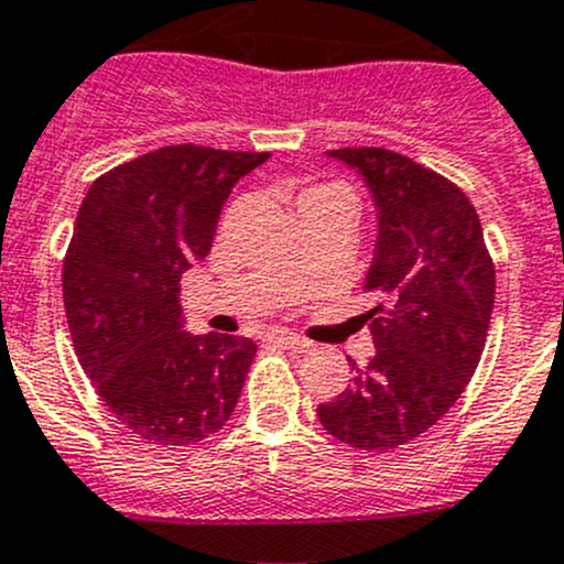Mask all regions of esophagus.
Returning a JSON list of instances; mask_svg holds the SVG:
<instances>
[{"label":"esophagus","mask_w":564,"mask_h":564,"mask_svg":"<svg viewBox=\"0 0 564 564\" xmlns=\"http://www.w3.org/2000/svg\"><path fill=\"white\" fill-rule=\"evenodd\" d=\"M267 340H270V344L283 346V349H289V351H308L311 349L308 340L300 338V335H294V333H286V329H272V333L267 335Z\"/></svg>","instance_id":"1"}]
</instances>
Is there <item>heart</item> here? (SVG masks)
Listing matches in <instances>:
<instances>
[{"mask_svg": "<svg viewBox=\"0 0 564 564\" xmlns=\"http://www.w3.org/2000/svg\"><path fill=\"white\" fill-rule=\"evenodd\" d=\"M311 191H318V187H311ZM311 191H305V193H311Z\"/></svg>", "mask_w": 564, "mask_h": 564, "instance_id": "b5f03b06", "label": "heart"}]
</instances>
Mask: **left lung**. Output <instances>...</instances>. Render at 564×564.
I'll use <instances>...</instances> for the list:
<instances>
[{
  "label": "left lung",
  "instance_id": "1",
  "mask_svg": "<svg viewBox=\"0 0 564 564\" xmlns=\"http://www.w3.org/2000/svg\"><path fill=\"white\" fill-rule=\"evenodd\" d=\"M366 180L379 235L362 289L377 355L351 362L349 388L318 403L327 434L392 451L425 434L469 384L491 324L497 275L466 193L382 147L329 150Z\"/></svg>",
  "mask_w": 564,
  "mask_h": 564
}]
</instances>
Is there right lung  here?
Segmentation results:
<instances>
[{
  "instance_id": "1",
  "label": "right lung",
  "mask_w": 564,
  "mask_h": 564,
  "mask_svg": "<svg viewBox=\"0 0 564 564\" xmlns=\"http://www.w3.org/2000/svg\"><path fill=\"white\" fill-rule=\"evenodd\" d=\"M270 152L176 144L98 176L62 267L67 327L108 412L152 445H193L231 417L256 344L182 329L180 278Z\"/></svg>"
}]
</instances>
